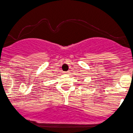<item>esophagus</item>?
Segmentation results:
<instances>
[{"instance_id":"34e87169","label":"esophagus","mask_w":133,"mask_h":133,"mask_svg":"<svg viewBox=\"0 0 133 133\" xmlns=\"http://www.w3.org/2000/svg\"><path fill=\"white\" fill-rule=\"evenodd\" d=\"M64 74H70V72H69V71L64 72Z\"/></svg>"}]
</instances>
